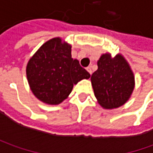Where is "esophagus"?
<instances>
[{"mask_svg":"<svg viewBox=\"0 0 153 153\" xmlns=\"http://www.w3.org/2000/svg\"><path fill=\"white\" fill-rule=\"evenodd\" d=\"M86 70L88 71V73L91 75V74H92V69H91V67H89V66H88V67L86 68Z\"/></svg>","mask_w":153,"mask_h":153,"instance_id":"obj_1","label":"esophagus"}]
</instances>
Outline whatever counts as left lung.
<instances>
[{
  "label": "left lung",
  "mask_w": 153,
  "mask_h": 153,
  "mask_svg": "<svg viewBox=\"0 0 153 153\" xmlns=\"http://www.w3.org/2000/svg\"><path fill=\"white\" fill-rule=\"evenodd\" d=\"M97 65L98 70L91 76V83L98 103L107 110L123 105L131 97L135 84L129 64L121 53L112 57L105 53Z\"/></svg>",
  "instance_id": "obj_1"
}]
</instances>
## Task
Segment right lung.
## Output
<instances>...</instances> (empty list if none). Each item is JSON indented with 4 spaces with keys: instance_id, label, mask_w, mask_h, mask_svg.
Instances as JSON below:
<instances>
[{
    "instance_id": "1",
    "label": "right lung",
    "mask_w": 153,
    "mask_h": 153,
    "mask_svg": "<svg viewBox=\"0 0 153 153\" xmlns=\"http://www.w3.org/2000/svg\"><path fill=\"white\" fill-rule=\"evenodd\" d=\"M28 83L33 94L47 105H59L66 100L76 85L90 74L71 58V45L60 37L42 44L26 65Z\"/></svg>"
}]
</instances>
